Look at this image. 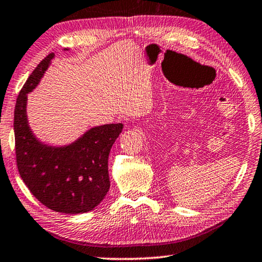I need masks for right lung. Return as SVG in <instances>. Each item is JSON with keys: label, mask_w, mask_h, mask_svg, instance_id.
I'll return each mask as SVG.
<instances>
[{"label": "right lung", "mask_w": 262, "mask_h": 262, "mask_svg": "<svg viewBox=\"0 0 262 262\" xmlns=\"http://www.w3.org/2000/svg\"><path fill=\"white\" fill-rule=\"evenodd\" d=\"M53 57L55 53H50L37 65L16 100V162L23 182L41 204L56 212L85 213L100 204L108 192V155L123 124L91 128L63 147L48 146L37 140L28 123V93L38 85Z\"/></svg>", "instance_id": "add662e5"}]
</instances>
